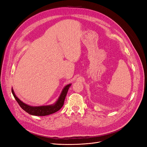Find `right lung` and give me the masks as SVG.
Wrapping results in <instances>:
<instances>
[{"mask_svg": "<svg viewBox=\"0 0 147 147\" xmlns=\"http://www.w3.org/2000/svg\"><path fill=\"white\" fill-rule=\"evenodd\" d=\"M70 86L71 84H69L67 85H66L63 88V91H62L61 94L59 97L58 99L57 100L55 104L50 105H43L38 107L30 106L24 103L19 98H18V97L15 95L13 89L11 90V92L18 103L19 104L22 109H23L25 112L31 115H35V116H46V115H50L57 112V111L59 110L62 108V107L64 105V102L67 93Z\"/></svg>", "mask_w": 147, "mask_h": 147, "instance_id": "1", "label": "right lung"}]
</instances>
